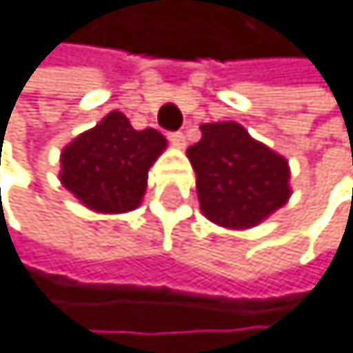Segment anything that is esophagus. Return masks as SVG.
<instances>
[{"label": "esophagus", "instance_id": "esophagus-1", "mask_svg": "<svg viewBox=\"0 0 353 353\" xmlns=\"http://www.w3.org/2000/svg\"><path fill=\"white\" fill-rule=\"evenodd\" d=\"M169 140H171L178 149H184V147H186V136H184L182 132H173V134H169Z\"/></svg>", "mask_w": 353, "mask_h": 353}]
</instances>
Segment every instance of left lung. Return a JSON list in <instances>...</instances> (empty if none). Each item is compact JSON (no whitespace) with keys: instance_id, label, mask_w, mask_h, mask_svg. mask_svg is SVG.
<instances>
[{"instance_id":"1","label":"left lung","mask_w":353,"mask_h":353,"mask_svg":"<svg viewBox=\"0 0 353 353\" xmlns=\"http://www.w3.org/2000/svg\"><path fill=\"white\" fill-rule=\"evenodd\" d=\"M202 140L186 149L200 208L213 224L246 230L288 204L290 167L281 153L254 140L235 121L204 123Z\"/></svg>"}]
</instances>
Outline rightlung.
<instances>
[{
	"label": "right lung",
	"instance_id": "right-lung-1",
	"mask_svg": "<svg viewBox=\"0 0 353 353\" xmlns=\"http://www.w3.org/2000/svg\"><path fill=\"white\" fill-rule=\"evenodd\" d=\"M164 149L167 138L158 129L138 132L114 110L63 147L59 180L94 213H129L140 206L149 169Z\"/></svg>",
	"mask_w": 353,
	"mask_h": 353
}]
</instances>
